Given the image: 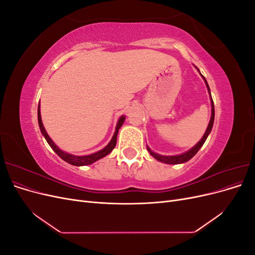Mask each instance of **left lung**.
Instances as JSON below:
<instances>
[{
    "mask_svg": "<svg viewBox=\"0 0 255 255\" xmlns=\"http://www.w3.org/2000/svg\"><path fill=\"white\" fill-rule=\"evenodd\" d=\"M202 78H203V80L205 81L206 87H207L208 92H210V95H211L210 87H208V84H207L206 80L204 79V76H203V75H202ZM211 98H212V96H211ZM211 101H212V116H211L210 123H208L207 128H206V130H205V133H204L203 137L201 138V140H200V141H199L195 146H192V148H191L189 151L185 152V153H183V154H180V155H173V156L159 155V154H157V153H154V152L149 148V146H146V149H148V151L150 152L151 155H152L154 158H155V159H157V160L161 161V163H165V164H182V163H185V161H188L190 158L194 157V156L196 155V154H197V152H198L200 149H201V146L203 145V143L205 142L206 138H207V136H208V135H210L211 130H212V128H213V125H214V119H215V109H214V102H213V99H211Z\"/></svg>",
    "mask_w": 255,
    "mask_h": 255,
    "instance_id": "obj_1",
    "label": "left lung"
}]
</instances>
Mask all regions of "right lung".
Masks as SVG:
<instances>
[{"label": "right lung", "instance_id": "add662e5", "mask_svg": "<svg viewBox=\"0 0 255 255\" xmlns=\"http://www.w3.org/2000/svg\"><path fill=\"white\" fill-rule=\"evenodd\" d=\"M126 120V117L125 116H121V117L119 118L118 120V123H117V127H116V130L114 133V136L112 138V140L110 141V143L107 144L104 149L100 150L94 154H90V155H84V156H76V155H72V154H68L64 151H61L58 146L53 142V140L51 139V138L49 137L47 130H45L43 125H42V120H41V115H40V106L38 105V123H39V128H40V130L42 135L44 136L45 140L48 141V143L50 144L51 148L54 150V152H55L57 155L61 158L64 159L65 161H67V163L71 164L73 166H86V165H90L92 163H95V161H97L98 159L102 158L104 156H106L107 154H110L113 149L116 146V143H117V135H118V132H119V128L122 127L123 122H125Z\"/></svg>", "mask_w": 255, "mask_h": 255}]
</instances>
